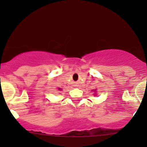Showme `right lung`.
<instances>
[{"mask_svg": "<svg viewBox=\"0 0 147 147\" xmlns=\"http://www.w3.org/2000/svg\"><path fill=\"white\" fill-rule=\"evenodd\" d=\"M58 90H61V88H58Z\"/></svg>", "mask_w": 147, "mask_h": 147, "instance_id": "add662e5", "label": "right lung"}]
</instances>
